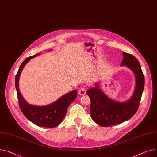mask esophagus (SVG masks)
<instances>
[{
    "mask_svg": "<svg viewBox=\"0 0 157 157\" xmlns=\"http://www.w3.org/2000/svg\"><path fill=\"white\" fill-rule=\"evenodd\" d=\"M86 94V89L84 87H82L78 90V94L80 96H84Z\"/></svg>",
    "mask_w": 157,
    "mask_h": 157,
    "instance_id": "1",
    "label": "esophagus"
}]
</instances>
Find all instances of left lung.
<instances>
[{"mask_svg":"<svg viewBox=\"0 0 157 157\" xmlns=\"http://www.w3.org/2000/svg\"><path fill=\"white\" fill-rule=\"evenodd\" d=\"M122 54L121 66L128 67L135 76V87L131 97L123 102L109 98L101 90L99 82L87 90L90 98L91 118L102 127L117 125L131 118L137 112L143 92L144 77L139 61L131 54L122 52Z\"/></svg>","mask_w":157,"mask_h":157,"instance_id":"1","label":"left lung"}]
</instances>
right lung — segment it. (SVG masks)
<instances>
[{
    "label": "right lung",
    "instance_id": "add662e5",
    "mask_svg": "<svg viewBox=\"0 0 157 157\" xmlns=\"http://www.w3.org/2000/svg\"><path fill=\"white\" fill-rule=\"evenodd\" d=\"M39 54L40 53L33 55L23 61L16 76L15 86L19 105L24 115L36 125L52 128L56 127L62 122L65 117L68 106L77 98V91L73 90L63 95L54 103L45 106H35L27 103L21 95L19 89L20 75L26 63Z\"/></svg>",
    "mask_w": 157,
    "mask_h": 157
}]
</instances>
